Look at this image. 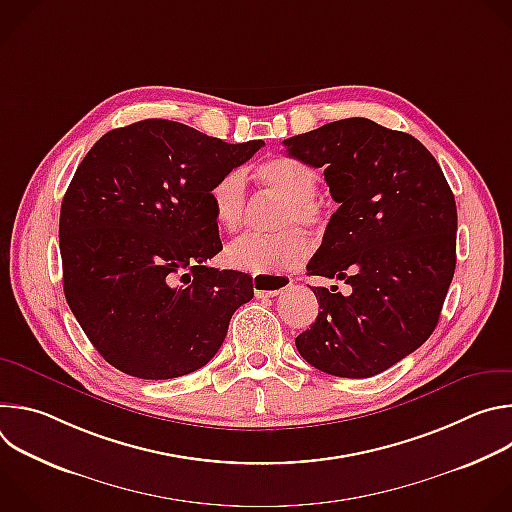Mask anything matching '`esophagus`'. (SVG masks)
<instances>
[{"mask_svg": "<svg viewBox=\"0 0 512 512\" xmlns=\"http://www.w3.org/2000/svg\"><path fill=\"white\" fill-rule=\"evenodd\" d=\"M291 287V279L285 275H257L253 277V291L257 298H273Z\"/></svg>", "mask_w": 512, "mask_h": 512, "instance_id": "1", "label": "esophagus"}]
</instances>
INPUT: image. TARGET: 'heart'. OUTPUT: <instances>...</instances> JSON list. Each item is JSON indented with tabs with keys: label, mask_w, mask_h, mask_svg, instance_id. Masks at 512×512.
Returning a JSON list of instances; mask_svg holds the SVG:
<instances>
[{
	"label": "heart",
	"mask_w": 512,
	"mask_h": 512,
	"mask_svg": "<svg viewBox=\"0 0 512 512\" xmlns=\"http://www.w3.org/2000/svg\"><path fill=\"white\" fill-rule=\"evenodd\" d=\"M259 184L281 198L273 227L275 235H243L225 249V261L233 269L253 275H277L298 267L310 255V241L296 227L312 233L324 229L326 210L318 200L320 174L306 162L291 156H275L255 168ZM208 200L216 223L235 233L243 227L247 214V180L241 170H229L218 176Z\"/></svg>",
	"instance_id": "obj_1"
}]
</instances>
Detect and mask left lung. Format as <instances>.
Listing matches in <instances>:
<instances>
[{
  "mask_svg": "<svg viewBox=\"0 0 512 512\" xmlns=\"http://www.w3.org/2000/svg\"><path fill=\"white\" fill-rule=\"evenodd\" d=\"M322 168L330 216L308 275L352 287H312L320 312L296 338L312 367L367 379L417 350L435 330L456 269L458 212L450 184L413 135L350 117L283 139Z\"/></svg>",
  "mask_w": 512,
  "mask_h": 512,
  "instance_id": "8db88e82",
  "label": "left lung"
}]
</instances>
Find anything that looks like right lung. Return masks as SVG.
I'll return each instance as SVG.
<instances>
[{
	"mask_svg": "<svg viewBox=\"0 0 512 512\" xmlns=\"http://www.w3.org/2000/svg\"><path fill=\"white\" fill-rule=\"evenodd\" d=\"M261 145L145 119L105 133L85 156L60 206L62 281L72 314L111 367L176 379L221 348L253 283L204 265L223 249L208 190Z\"/></svg>",
	"mask_w": 512,
	"mask_h": 512,
	"instance_id": "right-lung-1",
	"label": "right lung"
}]
</instances>
